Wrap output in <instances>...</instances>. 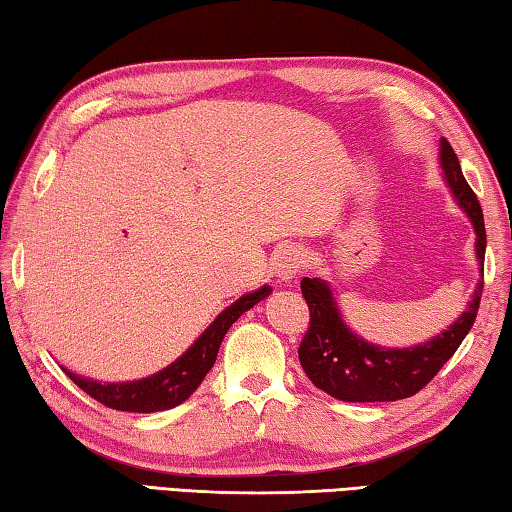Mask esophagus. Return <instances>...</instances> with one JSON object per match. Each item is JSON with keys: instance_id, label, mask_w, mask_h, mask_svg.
<instances>
[{"instance_id": "34e87169", "label": "esophagus", "mask_w": 512, "mask_h": 512, "mask_svg": "<svg viewBox=\"0 0 512 512\" xmlns=\"http://www.w3.org/2000/svg\"><path fill=\"white\" fill-rule=\"evenodd\" d=\"M307 262V253L300 246H287L280 250V255L275 259V275L277 280L289 284L296 277L302 266Z\"/></svg>"}]
</instances>
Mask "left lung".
Instances as JSON below:
<instances>
[{
    "label": "left lung",
    "instance_id": "obj_1",
    "mask_svg": "<svg viewBox=\"0 0 512 512\" xmlns=\"http://www.w3.org/2000/svg\"><path fill=\"white\" fill-rule=\"evenodd\" d=\"M440 171L456 205L470 219L481 277L461 316L443 332L409 348H384L352 332L327 280L302 277L300 289L309 305V329L298 357L311 384L341 402H395L411 397L429 384L470 332L481 305L485 225L481 205L463 178L461 164L445 137H440Z\"/></svg>",
    "mask_w": 512,
    "mask_h": 512
}]
</instances>
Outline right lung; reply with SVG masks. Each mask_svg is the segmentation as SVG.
<instances>
[{
	"label": "right lung",
	"instance_id": "1",
	"mask_svg": "<svg viewBox=\"0 0 512 512\" xmlns=\"http://www.w3.org/2000/svg\"><path fill=\"white\" fill-rule=\"evenodd\" d=\"M271 291L273 289L264 284V287L244 293V296L232 302L230 307H225L221 314L212 320L210 327L189 345L187 352L180 354L176 361L169 363V366L162 368L160 372H155V375L133 381H99L76 375V372L67 368L63 370L81 391L94 397L97 402L110 406V409L131 413H155L173 409V406L189 400L196 388L201 386L207 372L212 370L223 336L228 334L232 323H235L244 311L271 296Z\"/></svg>",
	"mask_w": 512,
	"mask_h": 512
}]
</instances>
